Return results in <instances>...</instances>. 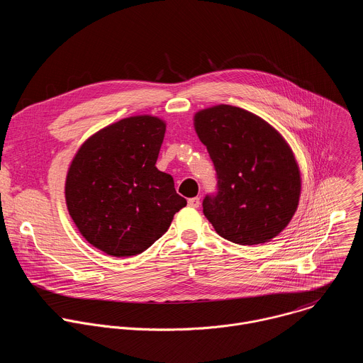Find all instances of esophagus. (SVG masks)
Masks as SVG:
<instances>
[{
  "mask_svg": "<svg viewBox=\"0 0 363 363\" xmlns=\"http://www.w3.org/2000/svg\"><path fill=\"white\" fill-rule=\"evenodd\" d=\"M188 205H189V206H192V208H198V206L201 205V201H199V198H198V196H195V198H189V199H188Z\"/></svg>",
  "mask_w": 363,
  "mask_h": 363,
  "instance_id": "34e87169",
  "label": "esophagus"
}]
</instances>
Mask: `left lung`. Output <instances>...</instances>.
<instances>
[{
    "instance_id": "1",
    "label": "left lung",
    "mask_w": 363,
    "mask_h": 363,
    "mask_svg": "<svg viewBox=\"0 0 363 363\" xmlns=\"http://www.w3.org/2000/svg\"><path fill=\"white\" fill-rule=\"evenodd\" d=\"M195 130L216 172L203 215L233 244L268 242L298 208L301 175L291 148L262 118L230 105L198 112Z\"/></svg>"
}]
</instances>
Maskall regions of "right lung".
Returning a JSON list of instances; mask_svg holds the SVG:
<instances>
[{"label": "right lung", "instance_id": "right-lung-1", "mask_svg": "<svg viewBox=\"0 0 363 363\" xmlns=\"http://www.w3.org/2000/svg\"><path fill=\"white\" fill-rule=\"evenodd\" d=\"M165 124L131 116L101 130L77 152L65 184L69 215L102 252L124 258L148 250L186 205L155 164Z\"/></svg>", "mask_w": 363, "mask_h": 363}]
</instances>
